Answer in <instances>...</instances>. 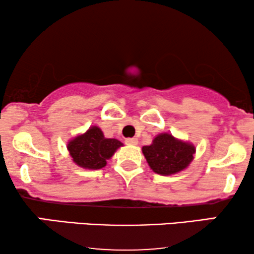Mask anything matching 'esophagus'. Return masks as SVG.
<instances>
[{
    "label": "esophagus",
    "mask_w": 254,
    "mask_h": 254,
    "mask_svg": "<svg viewBox=\"0 0 254 254\" xmlns=\"http://www.w3.org/2000/svg\"><path fill=\"white\" fill-rule=\"evenodd\" d=\"M126 144H130V145H136L137 144V138H135V137H133V138H126Z\"/></svg>",
    "instance_id": "34e87169"
}]
</instances>
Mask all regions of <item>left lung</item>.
<instances>
[{"mask_svg":"<svg viewBox=\"0 0 254 254\" xmlns=\"http://www.w3.org/2000/svg\"><path fill=\"white\" fill-rule=\"evenodd\" d=\"M142 152L152 171L170 176L183 171L192 163L195 147L172 134L161 133L154 137L150 145L142 147Z\"/></svg>","mask_w":254,"mask_h":254,"instance_id":"8db88e82","label":"left lung"}]
</instances>
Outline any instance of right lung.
<instances>
[{
  "mask_svg": "<svg viewBox=\"0 0 254 254\" xmlns=\"http://www.w3.org/2000/svg\"><path fill=\"white\" fill-rule=\"evenodd\" d=\"M123 145L117 138H106L98 126H91L85 133L69 140L67 149L72 162L79 168L99 170Z\"/></svg>",
  "mask_w": 254,
  "mask_h": 254,
  "instance_id": "obj_1",
  "label": "right lung"
}]
</instances>
